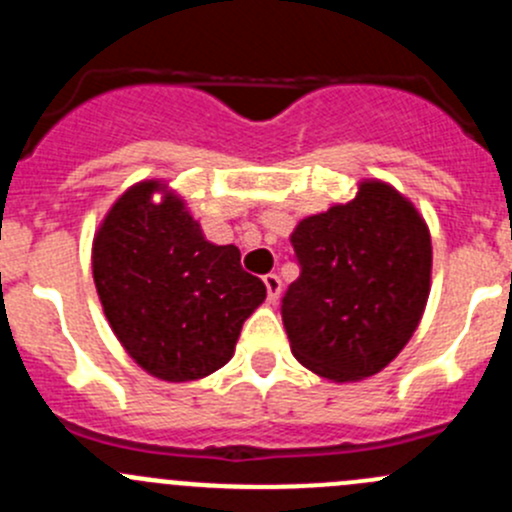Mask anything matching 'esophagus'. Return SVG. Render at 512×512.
<instances>
[{
	"mask_svg": "<svg viewBox=\"0 0 512 512\" xmlns=\"http://www.w3.org/2000/svg\"><path fill=\"white\" fill-rule=\"evenodd\" d=\"M265 287H267V299H270V302H277V299H280V292H282L280 277L267 275L265 277Z\"/></svg>",
	"mask_w": 512,
	"mask_h": 512,
	"instance_id": "34e87169",
	"label": "esophagus"
}]
</instances>
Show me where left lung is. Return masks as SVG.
Listing matches in <instances>:
<instances>
[{
  "mask_svg": "<svg viewBox=\"0 0 512 512\" xmlns=\"http://www.w3.org/2000/svg\"><path fill=\"white\" fill-rule=\"evenodd\" d=\"M282 299L294 359L334 384L369 379L414 337L431 292V232L416 205L366 178L349 203L299 220Z\"/></svg>",
  "mask_w": 512,
  "mask_h": 512,
  "instance_id": "1",
  "label": "left lung"
}]
</instances>
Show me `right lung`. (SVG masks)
I'll return each mask as SVG.
<instances>
[{
  "label": "right lung",
  "mask_w": 512,
  "mask_h": 512,
  "mask_svg": "<svg viewBox=\"0 0 512 512\" xmlns=\"http://www.w3.org/2000/svg\"><path fill=\"white\" fill-rule=\"evenodd\" d=\"M103 314L128 356L170 384L203 379L235 354L265 302L235 245L205 240L165 180H141L108 208L91 247Z\"/></svg>",
  "instance_id": "obj_1"
}]
</instances>
